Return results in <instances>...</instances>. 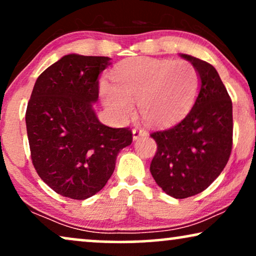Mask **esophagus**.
Here are the masks:
<instances>
[{
  "mask_svg": "<svg viewBox=\"0 0 256 256\" xmlns=\"http://www.w3.org/2000/svg\"><path fill=\"white\" fill-rule=\"evenodd\" d=\"M132 136H134V140H137L139 137H144V136H146V131L143 130L142 128H134V131H132Z\"/></svg>",
  "mask_w": 256,
  "mask_h": 256,
  "instance_id": "esophagus-1",
  "label": "esophagus"
}]
</instances>
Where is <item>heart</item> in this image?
I'll use <instances>...</instances> for the list:
<instances>
[{
	"label": "heart",
	"mask_w": 256,
	"mask_h": 256,
	"mask_svg": "<svg viewBox=\"0 0 256 256\" xmlns=\"http://www.w3.org/2000/svg\"><path fill=\"white\" fill-rule=\"evenodd\" d=\"M113 85L100 84L104 104L126 117L138 102L148 124L166 126L180 122L192 108L200 90L198 72L184 60L134 58L122 61L112 73Z\"/></svg>",
	"instance_id": "b5f03b06"
}]
</instances>
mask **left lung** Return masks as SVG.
<instances>
[{
	"instance_id": "obj_1",
	"label": "left lung",
	"mask_w": 256,
	"mask_h": 256,
	"mask_svg": "<svg viewBox=\"0 0 256 256\" xmlns=\"http://www.w3.org/2000/svg\"><path fill=\"white\" fill-rule=\"evenodd\" d=\"M180 56L198 72V96L182 122L151 134L157 152L150 171L164 192L186 198L206 190L227 166L232 146V104L214 66L188 54Z\"/></svg>"
}]
</instances>
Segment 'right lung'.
Here are the masks:
<instances>
[{
	"label": "right lung",
	"instance_id": "add662e5",
	"mask_svg": "<svg viewBox=\"0 0 256 256\" xmlns=\"http://www.w3.org/2000/svg\"><path fill=\"white\" fill-rule=\"evenodd\" d=\"M108 56L68 54L38 76L26 125L32 160L41 180L61 196L86 200L100 192L122 148L132 143L128 128L99 122L93 104Z\"/></svg>",
	"mask_w": 256,
	"mask_h": 256
}]
</instances>
